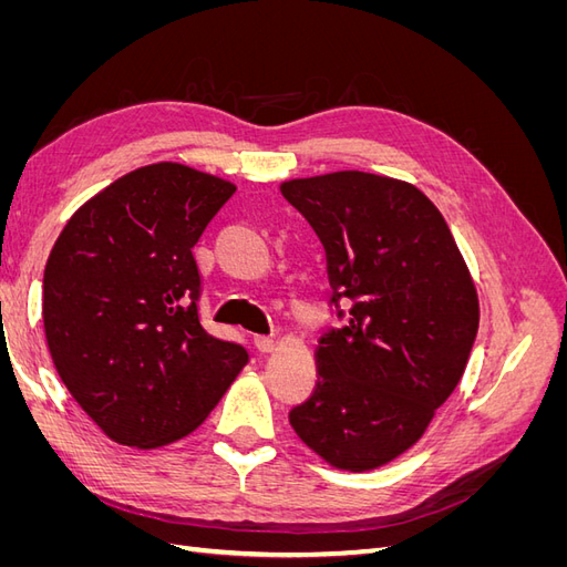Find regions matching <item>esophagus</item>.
I'll return each mask as SVG.
<instances>
[{"label": "esophagus", "instance_id": "obj_1", "mask_svg": "<svg viewBox=\"0 0 567 567\" xmlns=\"http://www.w3.org/2000/svg\"><path fill=\"white\" fill-rule=\"evenodd\" d=\"M255 348L260 352H274V348H277V340H274L271 336H255Z\"/></svg>", "mask_w": 567, "mask_h": 567}]
</instances>
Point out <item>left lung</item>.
<instances>
[{
    "mask_svg": "<svg viewBox=\"0 0 567 567\" xmlns=\"http://www.w3.org/2000/svg\"><path fill=\"white\" fill-rule=\"evenodd\" d=\"M281 194L323 244L346 319L321 336L317 388L290 425L336 468H379L421 440L461 381L480 323L473 279L414 184L342 169L284 182Z\"/></svg>",
    "mask_w": 567,
    "mask_h": 567,
    "instance_id": "8db88e82",
    "label": "left lung"
}]
</instances>
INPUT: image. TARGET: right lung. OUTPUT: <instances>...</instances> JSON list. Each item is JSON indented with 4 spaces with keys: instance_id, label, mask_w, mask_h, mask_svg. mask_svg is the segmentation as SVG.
Returning a JSON list of instances; mask_svg holds the SVG:
<instances>
[{
    "instance_id": "1",
    "label": "right lung",
    "mask_w": 567,
    "mask_h": 567,
    "mask_svg": "<svg viewBox=\"0 0 567 567\" xmlns=\"http://www.w3.org/2000/svg\"><path fill=\"white\" fill-rule=\"evenodd\" d=\"M236 192L179 163L115 179L68 219L44 267L54 367L111 440L156 450L186 437L248 362L198 317L194 246Z\"/></svg>"
}]
</instances>
